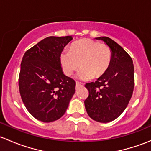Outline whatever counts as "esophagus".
I'll return each mask as SVG.
<instances>
[{"instance_id":"1","label":"esophagus","mask_w":151,"mask_h":151,"mask_svg":"<svg viewBox=\"0 0 151 151\" xmlns=\"http://www.w3.org/2000/svg\"><path fill=\"white\" fill-rule=\"evenodd\" d=\"M83 84H81V83H76V88H80V87H83Z\"/></svg>"}]
</instances>
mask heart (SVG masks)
<instances>
[{
	"instance_id": "heart-1",
	"label": "heart",
	"mask_w": 151,
	"mask_h": 151,
	"mask_svg": "<svg viewBox=\"0 0 151 151\" xmlns=\"http://www.w3.org/2000/svg\"><path fill=\"white\" fill-rule=\"evenodd\" d=\"M112 51L106 45L84 39L71 44L70 51L63 50L60 63L64 74L71 76L80 66L77 77L83 80L98 78L105 74L110 66Z\"/></svg>"
}]
</instances>
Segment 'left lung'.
Listing matches in <instances>:
<instances>
[{
  "label": "left lung",
  "instance_id": "obj_1",
  "mask_svg": "<svg viewBox=\"0 0 151 151\" xmlns=\"http://www.w3.org/2000/svg\"><path fill=\"white\" fill-rule=\"evenodd\" d=\"M112 51L110 66L96 82L87 83L89 91L85 100L88 115L94 121L108 123L122 114L132 98L134 87L132 58L118 43L106 36L97 37Z\"/></svg>",
  "mask_w": 151,
  "mask_h": 151
}]
</instances>
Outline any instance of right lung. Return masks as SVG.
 I'll return each mask as SVG.
<instances>
[{
  "instance_id": "obj_1",
  "label": "right lung",
  "mask_w": 151,
  "mask_h": 151,
  "mask_svg": "<svg viewBox=\"0 0 151 151\" xmlns=\"http://www.w3.org/2000/svg\"><path fill=\"white\" fill-rule=\"evenodd\" d=\"M71 36H49L25 52L21 62L19 89L32 116L45 123L61 118L75 92L76 83L65 75L60 55Z\"/></svg>"
}]
</instances>
